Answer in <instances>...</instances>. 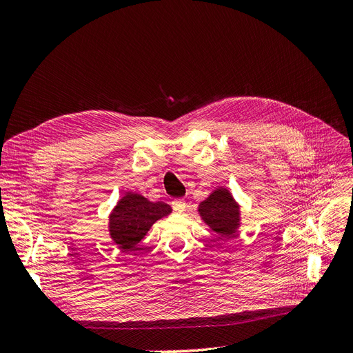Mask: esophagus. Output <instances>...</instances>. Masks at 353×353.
<instances>
[{"instance_id": "esophagus-1", "label": "esophagus", "mask_w": 353, "mask_h": 353, "mask_svg": "<svg viewBox=\"0 0 353 353\" xmlns=\"http://www.w3.org/2000/svg\"><path fill=\"white\" fill-rule=\"evenodd\" d=\"M172 208H174V210H176V212H184L185 208H187V203H185L184 199H175V200L172 201Z\"/></svg>"}]
</instances>
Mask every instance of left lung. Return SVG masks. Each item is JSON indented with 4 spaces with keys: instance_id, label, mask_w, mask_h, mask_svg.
<instances>
[{
    "instance_id": "8db88e82",
    "label": "left lung",
    "mask_w": 353,
    "mask_h": 353,
    "mask_svg": "<svg viewBox=\"0 0 353 353\" xmlns=\"http://www.w3.org/2000/svg\"><path fill=\"white\" fill-rule=\"evenodd\" d=\"M200 218L206 225L221 237H234L241 223L240 205L225 187L213 190L210 196L200 201Z\"/></svg>"
}]
</instances>
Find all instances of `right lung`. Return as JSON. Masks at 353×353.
Instances as JSON below:
<instances>
[{
  "label": "right lung",
  "mask_w": 353,
  "mask_h": 353,
  "mask_svg": "<svg viewBox=\"0 0 353 353\" xmlns=\"http://www.w3.org/2000/svg\"><path fill=\"white\" fill-rule=\"evenodd\" d=\"M172 208L163 201H150L144 196L128 191L109 215V232L113 243L122 250H132L153 223L168 216Z\"/></svg>",
  "instance_id": "right-lung-1"
}]
</instances>
